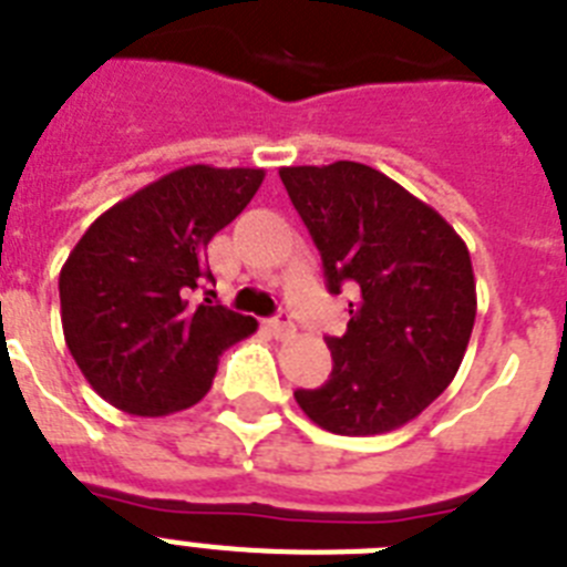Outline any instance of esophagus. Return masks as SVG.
<instances>
[{"mask_svg": "<svg viewBox=\"0 0 567 567\" xmlns=\"http://www.w3.org/2000/svg\"><path fill=\"white\" fill-rule=\"evenodd\" d=\"M270 331H274L276 337H279V340H288V337H293L297 334V326H293V320H291V313H279V317H274V320H270Z\"/></svg>", "mask_w": 567, "mask_h": 567, "instance_id": "esophagus-1", "label": "esophagus"}]
</instances>
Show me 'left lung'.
Returning <instances> with one entry per match:
<instances>
[{
    "mask_svg": "<svg viewBox=\"0 0 567 567\" xmlns=\"http://www.w3.org/2000/svg\"><path fill=\"white\" fill-rule=\"evenodd\" d=\"M322 256L328 291L351 285L349 328L326 337L331 378L297 389L334 435L392 432L453 383L475 322L470 250L441 213L357 161L279 169Z\"/></svg>",
    "mask_w": 567,
    "mask_h": 567,
    "instance_id": "1",
    "label": "left lung"
}]
</instances>
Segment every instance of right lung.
Returning <instances> with one entry per match:
<instances>
[{"label": "right lung", "mask_w": 567, "mask_h": 567, "mask_svg": "<svg viewBox=\"0 0 567 567\" xmlns=\"http://www.w3.org/2000/svg\"><path fill=\"white\" fill-rule=\"evenodd\" d=\"M265 169L193 164L109 207L60 270V317L94 392L130 415L161 417L210 392L218 354L254 317L189 293L213 282L207 245L245 210Z\"/></svg>", "instance_id": "add662e5"}]
</instances>
